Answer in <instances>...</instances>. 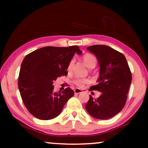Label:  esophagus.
Instances as JSON below:
<instances>
[{"instance_id": "34e87169", "label": "esophagus", "mask_w": 148, "mask_h": 148, "mask_svg": "<svg viewBox=\"0 0 148 148\" xmlns=\"http://www.w3.org/2000/svg\"><path fill=\"white\" fill-rule=\"evenodd\" d=\"M74 92L75 94H81V93L82 92V90H80V89H79V88H76L75 90H74Z\"/></svg>"}]
</instances>
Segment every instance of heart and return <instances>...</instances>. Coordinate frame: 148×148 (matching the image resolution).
<instances>
[{
  "label": "heart",
  "instance_id": "heart-1",
  "mask_svg": "<svg viewBox=\"0 0 148 148\" xmlns=\"http://www.w3.org/2000/svg\"><path fill=\"white\" fill-rule=\"evenodd\" d=\"M83 60H84V64H86L87 67L92 69L94 68L96 66V58L94 55L90 54H86L83 56ZM73 65V60H71L69 63L68 64L67 66V70L68 71H71L72 69ZM73 84H75L76 86L79 87H82L84 86V84H87L88 82V79L85 78H76L73 80Z\"/></svg>",
  "mask_w": 148,
  "mask_h": 148
}]
</instances>
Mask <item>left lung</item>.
<instances>
[{"mask_svg": "<svg viewBox=\"0 0 148 148\" xmlns=\"http://www.w3.org/2000/svg\"><path fill=\"white\" fill-rule=\"evenodd\" d=\"M96 56L100 65L98 84L90 90H98L101 95L90 100L86 109L94 118L105 120L120 112L127 100L132 75L126 58L122 53L105 45H94L87 48Z\"/></svg>", "mask_w": 148, "mask_h": 148, "instance_id": "obj_1", "label": "left lung"}]
</instances>
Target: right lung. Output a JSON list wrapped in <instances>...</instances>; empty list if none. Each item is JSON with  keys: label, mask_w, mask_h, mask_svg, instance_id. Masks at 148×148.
<instances>
[{"label": "right lung", "mask_w": 148, "mask_h": 148, "mask_svg": "<svg viewBox=\"0 0 148 148\" xmlns=\"http://www.w3.org/2000/svg\"><path fill=\"white\" fill-rule=\"evenodd\" d=\"M82 53L77 46H46L32 52L22 62L18 86L22 100L28 111L36 118L50 120L58 116L74 92L66 88L54 92L53 81L67 75L68 64L75 52Z\"/></svg>", "instance_id": "1"}]
</instances>
